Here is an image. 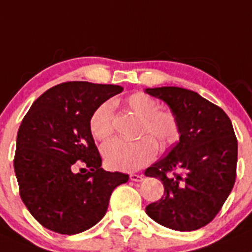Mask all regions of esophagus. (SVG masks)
<instances>
[{"label":"esophagus","instance_id":"1","mask_svg":"<svg viewBox=\"0 0 252 252\" xmlns=\"http://www.w3.org/2000/svg\"><path fill=\"white\" fill-rule=\"evenodd\" d=\"M130 179L132 182H142L143 179H145V177L142 176V174H135V173H132L130 176Z\"/></svg>","mask_w":252,"mask_h":252}]
</instances>
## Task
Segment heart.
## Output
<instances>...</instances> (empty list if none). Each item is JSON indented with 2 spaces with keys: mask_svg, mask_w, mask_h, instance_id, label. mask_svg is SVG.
<instances>
[{
  "mask_svg": "<svg viewBox=\"0 0 252 252\" xmlns=\"http://www.w3.org/2000/svg\"><path fill=\"white\" fill-rule=\"evenodd\" d=\"M126 109L142 119L136 141L114 140L102 147V156L112 169L133 172L152 162L157 155L158 141L160 148L172 147L181 138L182 127L179 119L169 110H159V105L145 93H135L125 101ZM93 136L100 141L112 137L115 131L112 106L104 102L93 112L89 121Z\"/></svg>",
  "mask_w": 252,
  "mask_h": 252,
  "instance_id": "heart-1",
  "label": "heart"
}]
</instances>
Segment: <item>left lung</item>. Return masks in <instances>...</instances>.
<instances>
[{
  "label": "left lung",
  "instance_id": "obj_1",
  "mask_svg": "<svg viewBox=\"0 0 252 252\" xmlns=\"http://www.w3.org/2000/svg\"><path fill=\"white\" fill-rule=\"evenodd\" d=\"M177 115L181 138L164 158L146 169L160 179L164 194L146 207L158 224L193 231L209 224L221 209L236 179L238 140L224 110L198 93L177 86L146 89Z\"/></svg>",
  "mask_w": 252,
  "mask_h": 252
}]
</instances>
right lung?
<instances>
[{
    "mask_svg": "<svg viewBox=\"0 0 252 252\" xmlns=\"http://www.w3.org/2000/svg\"><path fill=\"white\" fill-rule=\"evenodd\" d=\"M122 86L68 81L40 95L17 133L14 173L22 202L47 229L74 235L104 218L128 174L106 172L89 121ZM79 167L81 171L76 172Z\"/></svg>",
    "mask_w": 252,
    "mask_h": 252,
    "instance_id": "add662e5",
    "label": "right lung"
}]
</instances>
